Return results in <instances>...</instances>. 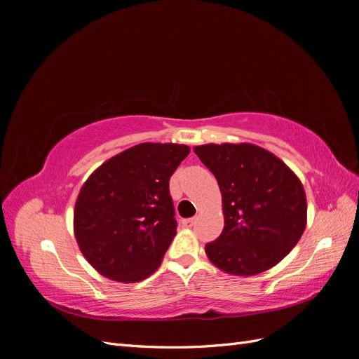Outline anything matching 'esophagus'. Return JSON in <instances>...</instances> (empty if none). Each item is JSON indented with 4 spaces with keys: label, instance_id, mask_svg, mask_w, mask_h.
Segmentation results:
<instances>
[{
    "label": "esophagus",
    "instance_id": "34e87169",
    "mask_svg": "<svg viewBox=\"0 0 359 359\" xmlns=\"http://www.w3.org/2000/svg\"><path fill=\"white\" fill-rule=\"evenodd\" d=\"M181 223H182L184 227H191V226H194V223H196V219H186V220H182Z\"/></svg>",
    "mask_w": 359,
    "mask_h": 359
}]
</instances>
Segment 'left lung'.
<instances>
[{
    "label": "left lung",
    "instance_id": "left-lung-1",
    "mask_svg": "<svg viewBox=\"0 0 359 359\" xmlns=\"http://www.w3.org/2000/svg\"><path fill=\"white\" fill-rule=\"evenodd\" d=\"M194 153L219 182L224 227L205 245L227 274L256 276L276 266L297 245L307 224L299 178L269 151L253 144H206Z\"/></svg>",
    "mask_w": 359,
    "mask_h": 359
}]
</instances>
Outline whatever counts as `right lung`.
<instances>
[{
  "label": "right lung",
  "instance_id": "right-lung-1",
  "mask_svg": "<svg viewBox=\"0 0 359 359\" xmlns=\"http://www.w3.org/2000/svg\"><path fill=\"white\" fill-rule=\"evenodd\" d=\"M187 145L139 144L104 161L76 199L73 227L93 268L119 283L145 280L177 235L169 180Z\"/></svg>",
  "mask_w": 359,
  "mask_h": 359
}]
</instances>
